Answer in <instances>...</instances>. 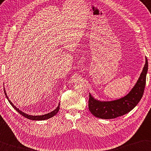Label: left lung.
<instances>
[{"instance_id":"8db88e82","label":"left lung","mask_w":151,"mask_h":151,"mask_svg":"<svg viewBox=\"0 0 151 151\" xmlns=\"http://www.w3.org/2000/svg\"><path fill=\"white\" fill-rule=\"evenodd\" d=\"M148 71V61L146 63L137 83L127 96L116 100L101 102L93 98L90 93L88 107L94 116L102 119H112L129 112L140 102L142 97Z\"/></svg>"}]
</instances>
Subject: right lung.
<instances>
[{"label": "right lung", "mask_w": 151, "mask_h": 151, "mask_svg": "<svg viewBox=\"0 0 151 151\" xmlns=\"http://www.w3.org/2000/svg\"><path fill=\"white\" fill-rule=\"evenodd\" d=\"M4 93H5L6 98L8 99L9 102H10V104H11V106L14 108V109H15L16 111H17V112H18L20 114H21L24 117L28 118V119L33 120H47V119H49V118H50L51 117L54 116H55L56 114L58 112V111L59 110V106H60V104H59L58 106V107H57V108H56L55 110H54L53 111H52V112H51L50 113L46 114H44V115H42V116H32V115L27 114L23 112H22V111H21L19 109H18V108H17L15 106H14V104H13V103L11 102V100H9V98H8V96H6V91H5V90H4Z\"/></svg>", "instance_id": "1"}]
</instances>
